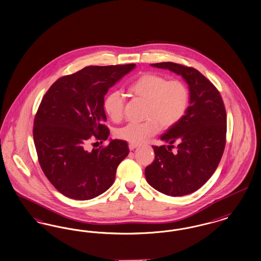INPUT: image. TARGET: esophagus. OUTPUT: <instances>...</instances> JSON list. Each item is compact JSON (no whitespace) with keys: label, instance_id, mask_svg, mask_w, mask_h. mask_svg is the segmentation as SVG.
Segmentation results:
<instances>
[{"label":"esophagus","instance_id":"34e87169","mask_svg":"<svg viewBox=\"0 0 261 261\" xmlns=\"http://www.w3.org/2000/svg\"><path fill=\"white\" fill-rule=\"evenodd\" d=\"M137 146H138V145H135V144H129V149L133 150V149H135Z\"/></svg>","mask_w":261,"mask_h":261}]
</instances>
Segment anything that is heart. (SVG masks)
<instances>
[{
  "label": "heart",
  "instance_id": "b5f03b06",
  "mask_svg": "<svg viewBox=\"0 0 261 261\" xmlns=\"http://www.w3.org/2000/svg\"><path fill=\"white\" fill-rule=\"evenodd\" d=\"M133 96L146 100L145 118L143 122H130L116 130V137L130 144H141L160 128L168 129L176 125L188 110L189 91L181 81L165 75L147 73L141 75L129 87ZM125 100L121 92L113 91L104 102L106 114L113 120H121Z\"/></svg>",
  "mask_w": 261,
  "mask_h": 261
}]
</instances>
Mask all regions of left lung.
I'll list each match as a JSON object with an SVG mask.
<instances>
[{"label": "left lung", "instance_id": "8db88e82", "mask_svg": "<svg viewBox=\"0 0 261 261\" xmlns=\"http://www.w3.org/2000/svg\"><path fill=\"white\" fill-rule=\"evenodd\" d=\"M181 75L188 84L189 106L184 117L161 136L169 143L152 146L155 158L146 168L150 187L169 196L188 195L215 173L226 139V112L216 86L194 68L177 63L151 64ZM177 143V152L170 150Z\"/></svg>", "mask_w": 261, "mask_h": 261}]
</instances>
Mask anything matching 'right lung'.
<instances>
[{
	"instance_id": "add662e5",
	"label": "right lung",
	"mask_w": 261,
	"mask_h": 261,
	"mask_svg": "<svg viewBox=\"0 0 261 261\" xmlns=\"http://www.w3.org/2000/svg\"><path fill=\"white\" fill-rule=\"evenodd\" d=\"M135 67L88 66L58 79L43 96L34 143L45 177L66 197L89 200L113 186L117 166L129 153L127 143L111 140L92 150L86 145L92 137L102 143L108 139L105 95Z\"/></svg>"
}]
</instances>
